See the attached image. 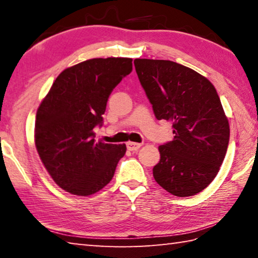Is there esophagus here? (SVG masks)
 <instances>
[{
    "label": "esophagus",
    "instance_id": "esophagus-1",
    "mask_svg": "<svg viewBox=\"0 0 258 258\" xmlns=\"http://www.w3.org/2000/svg\"><path fill=\"white\" fill-rule=\"evenodd\" d=\"M127 149L130 151H137L138 149H140L141 148V143H137V142H127Z\"/></svg>",
    "mask_w": 258,
    "mask_h": 258
}]
</instances>
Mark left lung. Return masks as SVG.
Masks as SVG:
<instances>
[{
  "label": "left lung",
  "instance_id": "1",
  "mask_svg": "<svg viewBox=\"0 0 258 258\" xmlns=\"http://www.w3.org/2000/svg\"><path fill=\"white\" fill-rule=\"evenodd\" d=\"M134 66L156 118L174 128L173 141L158 147L155 180L176 197L197 195L217 175L229 145V120L215 87L174 61L135 59Z\"/></svg>",
  "mask_w": 258,
  "mask_h": 258
}]
</instances>
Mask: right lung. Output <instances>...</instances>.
Instances as JSON below:
<instances>
[{"mask_svg":"<svg viewBox=\"0 0 258 258\" xmlns=\"http://www.w3.org/2000/svg\"><path fill=\"white\" fill-rule=\"evenodd\" d=\"M132 72L131 58H94L59 74L42 100L35 120V146L61 189L76 196L106 186L126 146L95 141L109 95Z\"/></svg>","mask_w":258,"mask_h":258,"instance_id":"1","label":"right lung"}]
</instances>
